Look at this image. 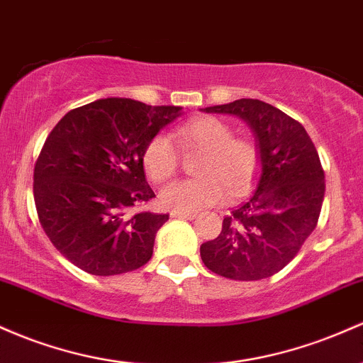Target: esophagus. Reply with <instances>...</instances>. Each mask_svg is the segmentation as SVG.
<instances>
[{
    "mask_svg": "<svg viewBox=\"0 0 363 363\" xmlns=\"http://www.w3.org/2000/svg\"><path fill=\"white\" fill-rule=\"evenodd\" d=\"M170 215H172V217H175V218H188V220H193V218H196V213H189V212H172Z\"/></svg>",
    "mask_w": 363,
    "mask_h": 363,
    "instance_id": "esophagus-1",
    "label": "esophagus"
}]
</instances>
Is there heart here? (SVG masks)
<instances>
[{"instance_id":"obj_1","label":"heart","mask_w":363,"mask_h":363,"mask_svg":"<svg viewBox=\"0 0 363 363\" xmlns=\"http://www.w3.org/2000/svg\"><path fill=\"white\" fill-rule=\"evenodd\" d=\"M182 146L201 151L196 163L200 177L179 181L160 193L163 208L172 212H198L218 205L230 196H240L252 186L260 167V151L246 138H234L233 127L217 117H198L175 130ZM143 165L153 182H165L177 174L181 165L175 143L158 134L146 145Z\"/></svg>"}]
</instances>
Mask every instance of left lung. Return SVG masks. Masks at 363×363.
<instances>
[{
	"label": "left lung",
	"mask_w": 363,
	"mask_h": 363,
	"mask_svg": "<svg viewBox=\"0 0 363 363\" xmlns=\"http://www.w3.org/2000/svg\"><path fill=\"white\" fill-rule=\"evenodd\" d=\"M229 113L253 130L262 172L257 188L203 242L206 269L234 281H260L284 269L317 227L325 181L320 158L300 122L260 99L241 98L205 108Z\"/></svg>",
	"instance_id": "left-lung-1"
}]
</instances>
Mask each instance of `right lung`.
I'll return each instance as SVG.
<instances>
[{
	"instance_id": "obj_1",
	"label": "right lung",
	"mask_w": 363,
	"mask_h": 363,
	"mask_svg": "<svg viewBox=\"0 0 363 363\" xmlns=\"http://www.w3.org/2000/svg\"><path fill=\"white\" fill-rule=\"evenodd\" d=\"M181 110L96 99L70 110L51 130L34 167L35 210L46 236L75 267L117 276L150 260L169 215L129 210L155 198L143 153Z\"/></svg>"
}]
</instances>
